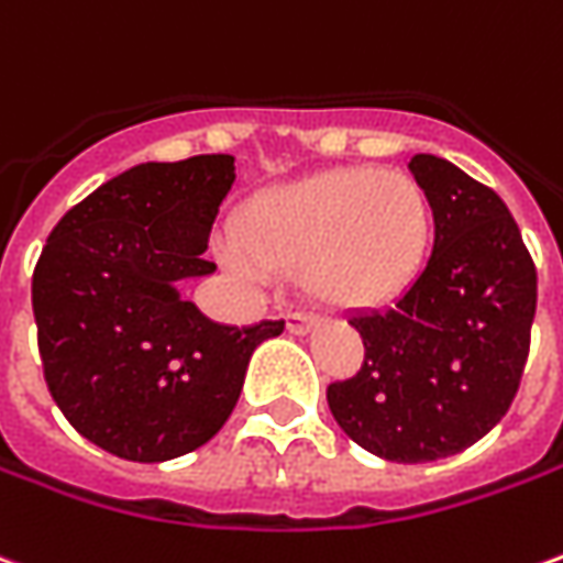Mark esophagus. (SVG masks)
<instances>
[{"mask_svg": "<svg viewBox=\"0 0 563 563\" xmlns=\"http://www.w3.org/2000/svg\"><path fill=\"white\" fill-rule=\"evenodd\" d=\"M317 322H320L317 313H308V310H292V313L286 317V329H289L292 335H305V332H310Z\"/></svg>", "mask_w": 563, "mask_h": 563, "instance_id": "1", "label": "esophagus"}]
</instances>
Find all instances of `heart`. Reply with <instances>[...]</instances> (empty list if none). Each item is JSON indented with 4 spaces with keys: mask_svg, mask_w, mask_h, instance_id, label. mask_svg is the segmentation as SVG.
<instances>
[{
    "mask_svg": "<svg viewBox=\"0 0 563 563\" xmlns=\"http://www.w3.org/2000/svg\"><path fill=\"white\" fill-rule=\"evenodd\" d=\"M430 238L432 207L415 176L344 167L258 195L222 255L246 280L301 268L322 305L377 308L415 283Z\"/></svg>",
    "mask_w": 563,
    "mask_h": 563,
    "instance_id": "1",
    "label": "heart"
}]
</instances>
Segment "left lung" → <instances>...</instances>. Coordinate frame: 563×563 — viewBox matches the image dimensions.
I'll use <instances>...</instances> for the list:
<instances>
[{"mask_svg":"<svg viewBox=\"0 0 563 563\" xmlns=\"http://www.w3.org/2000/svg\"><path fill=\"white\" fill-rule=\"evenodd\" d=\"M408 167L430 198L432 253L393 308L350 317L365 360L325 399L360 448L430 463L475 445L509 411L530 353L537 268L494 188L435 155Z\"/></svg>","mask_w":563,"mask_h":563,"instance_id":"left-lung-1","label":"left lung"}]
</instances>
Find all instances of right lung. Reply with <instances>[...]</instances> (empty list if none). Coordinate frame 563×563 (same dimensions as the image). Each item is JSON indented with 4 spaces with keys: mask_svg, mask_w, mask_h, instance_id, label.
Returning a JSON list of instances; mask_svg holds the SVG:
<instances>
[{
    "mask_svg": "<svg viewBox=\"0 0 563 563\" xmlns=\"http://www.w3.org/2000/svg\"><path fill=\"white\" fill-rule=\"evenodd\" d=\"M231 186V155L136 164L63 216L35 262L51 396L115 457L161 463L210 442L253 350L286 325H219L179 295L216 271L203 250Z\"/></svg>",
    "mask_w": 563,
    "mask_h": 563,
    "instance_id": "add662e5",
    "label": "right lung"
}]
</instances>
